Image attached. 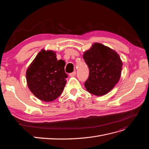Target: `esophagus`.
Wrapping results in <instances>:
<instances>
[{"mask_svg": "<svg viewBox=\"0 0 149 149\" xmlns=\"http://www.w3.org/2000/svg\"><path fill=\"white\" fill-rule=\"evenodd\" d=\"M75 75H76V71H74V72H73V73L70 74V76H71V77H73V76H74Z\"/></svg>", "mask_w": 149, "mask_h": 149, "instance_id": "esophagus-1", "label": "esophagus"}]
</instances>
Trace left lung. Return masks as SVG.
Listing matches in <instances>:
<instances>
[{"mask_svg": "<svg viewBox=\"0 0 149 149\" xmlns=\"http://www.w3.org/2000/svg\"><path fill=\"white\" fill-rule=\"evenodd\" d=\"M83 59L89 70L84 86L97 96L109 93L120 78L123 63L116 51L100 43H94L84 52Z\"/></svg>", "mask_w": 149, "mask_h": 149, "instance_id": "8db88e82", "label": "left lung"}]
</instances>
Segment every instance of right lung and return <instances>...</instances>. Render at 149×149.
Instances as JSON below:
<instances>
[{"instance_id":"obj_1","label":"right lung","mask_w":149,"mask_h":149,"mask_svg":"<svg viewBox=\"0 0 149 149\" xmlns=\"http://www.w3.org/2000/svg\"><path fill=\"white\" fill-rule=\"evenodd\" d=\"M65 62L58 60L56 53L42 49L26 71V79L30 91L39 100L50 102L64 89L68 77Z\"/></svg>"}]
</instances>
